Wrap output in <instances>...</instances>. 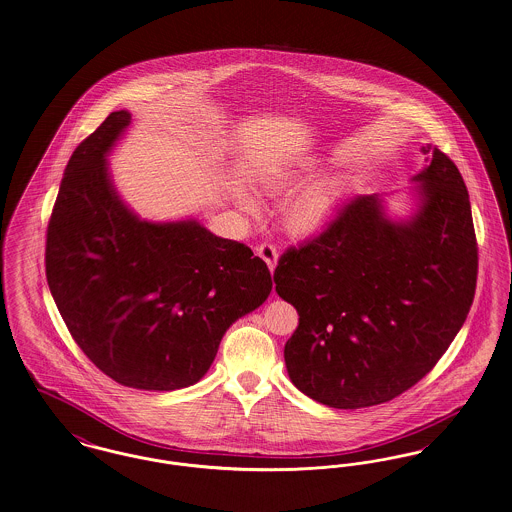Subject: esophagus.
Returning a JSON list of instances; mask_svg holds the SVG:
<instances>
[{"label":"esophagus","instance_id":"34e87169","mask_svg":"<svg viewBox=\"0 0 512 512\" xmlns=\"http://www.w3.org/2000/svg\"><path fill=\"white\" fill-rule=\"evenodd\" d=\"M256 254L268 264L269 271H273L275 269V264H277V258H279V252H277V248L273 246V244H260L258 248H256Z\"/></svg>","mask_w":512,"mask_h":512}]
</instances>
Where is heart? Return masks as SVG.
<instances>
[{
    "mask_svg": "<svg viewBox=\"0 0 512 512\" xmlns=\"http://www.w3.org/2000/svg\"><path fill=\"white\" fill-rule=\"evenodd\" d=\"M316 175V163L302 162L285 167H271L262 175V187L271 196L291 194ZM349 181L341 177H323L308 185L287 206L285 225L295 237H312L323 231L335 216L341 200L349 194ZM244 210L258 214V204L248 194L241 196Z\"/></svg>",
    "mask_w": 512,
    "mask_h": 512,
    "instance_id": "heart-1",
    "label": "heart"
}]
</instances>
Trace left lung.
Here are the masks:
<instances>
[{
  "instance_id": "obj_1",
  "label": "left lung",
  "mask_w": 512,
  "mask_h": 512,
  "mask_svg": "<svg viewBox=\"0 0 512 512\" xmlns=\"http://www.w3.org/2000/svg\"><path fill=\"white\" fill-rule=\"evenodd\" d=\"M412 181L418 208L391 219L379 194L347 204L273 273L298 312L285 345L296 389L331 408L387 403L449 349L476 293L478 244L468 190L441 150Z\"/></svg>"
}]
</instances>
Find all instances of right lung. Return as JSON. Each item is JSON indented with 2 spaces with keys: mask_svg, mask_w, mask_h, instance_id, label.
I'll use <instances>...</instances> for the list:
<instances>
[{
  "mask_svg": "<svg viewBox=\"0 0 512 512\" xmlns=\"http://www.w3.org/2000/svg\"><path fill=\"white\" fill-rule=\"evenodd\" d=\"M131 125L113 111L65 167L46 239V277L82 352L117 383L194 385L225 331L266 302L273 279L243 243L196 219L154 223L113 187L108 156Z\"/></svg>",
  "mask_w": 512,
  "mask_h": 512,
  "instance_id": "right-lung-1",
  "label": "right lung"
}]
</instances>
